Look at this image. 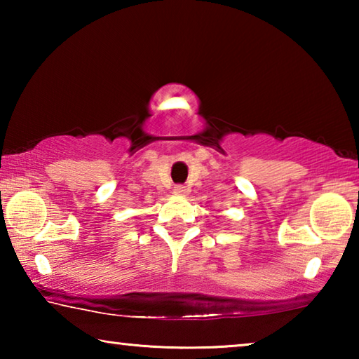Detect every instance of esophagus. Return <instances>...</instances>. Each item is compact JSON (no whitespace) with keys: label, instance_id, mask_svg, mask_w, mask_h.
<instances>
[{"label":"esophagus","instance_id":"1","mask_svg":"<svg viewBox=\"0 0 359 359\" xmlns=\"http://www.w3.org/2000/svg\"><path fill=\"white\" fill-rule=\"evenodd\" d=\"M174 193L177 194V196H185L187 194V188L184 185H175L174 187Z\"/></svg>","mask_w":359,"mask_h":359}]
</instances>
